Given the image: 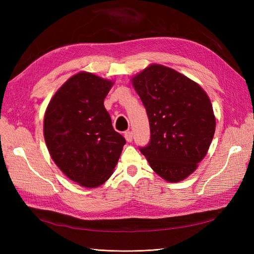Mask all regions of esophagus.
<instances>
[{
	"label": "esophagus",
	"instance_id": "1",
	"mask_svg": "<svg viewBox=\"0 0 254 254\" xmlns=\"http://www.w3.org/2000/svg\"><path fill=\"white\" fill-rule=\"evenodd\" d=\"M124 137H126L127 142L131 143L133 141V133L131 131H127L126 133H124Z\"/></svg>",
	"mask_w": 254,
	"mask_h": 254
}]
</instances>
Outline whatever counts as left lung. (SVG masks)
Segmentation results:
<instances>
[{
	"label": "left lung",
	"mask_w": 254,
	"mask_h": 254,
	"mask_svg": "<svg viewBox=\"0 0 254 254\" xmlns=\"http://www.w3.org/2000/svg\"><path fill=\"white\" fill-rule=\"evenodd\" d=\"M132 84L150 127V141L139 150L166 181L185 180L206 156L216 127L207 94L192 79L160 64H150L132 77Z\"/></svg>",
	"instance_id": "obj_1"
}]
</instances>
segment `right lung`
<instances>
[{
  "instance_id": "add662e5",
  "label": "right lung",
  "mask_w": 254,
  "mask_h": 254,
  "mask_svg": "<svg viewBox=\"0 0 254 254\" xmlns=\"http://www.w3.org/2000/svg\"><path fill=\"white\" fill-rule=\"evenodd\" d=\"M112 85L79 72L58 89L45 113L44 135L51 158L68 179L85 188L109 179L126 144L104 106Z\"/></svg>"
}]
</instances>
